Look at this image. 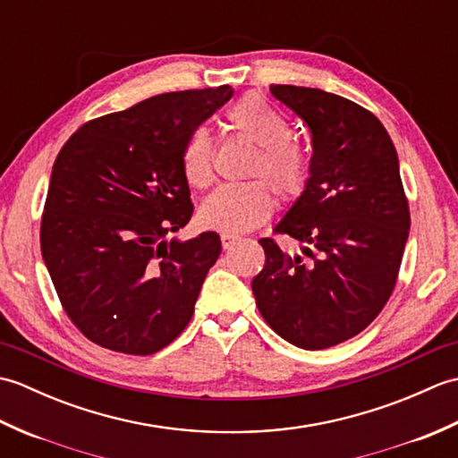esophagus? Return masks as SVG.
I'll list each match as a JSON object with an SVG mask.
<instances>
[{
	"mask_svg": "<svg viewBox=\"0 0 458 458\" xmlns=\"http://www.w3.org/2000/svg\"><path fill=\"white\" fill-rule=\"evenodd\" d=\"M220 240H222V248H224V250H230V248H234V246L238 244L240 236H234V234H222Z\"/></svg>",
	"mask_w": 458,
	"mask_h": 458,
	"instance_id": "obj_1",
	"label": "esophagus"
}]
</instances>
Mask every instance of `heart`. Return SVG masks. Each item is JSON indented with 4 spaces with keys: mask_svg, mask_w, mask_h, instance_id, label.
<instances>
[{
    "mask_svg": "<svg viewBox=\"0 0 458 458\" xmlns=\"http://www.w3.org/2000/svg\"><path fill=\"white\" fill-rule=\"evenodd\" d=\"M228 123L259 151L251 174H261L281 200H295L305 191L310 159L301 143L289 138L291 123L258 94H248L228 110ZM182 174L191 187L204 189L214 179V149L210 133L194 128L181 153ZM274 210V194L264 181L222 184L200 204L199 218L204 228L222 234L254 230Z\"/></svg>",
    "mask_w": 458,
    "mask_h": 458,
    "instance_id": "b5f03b06",
    "label": "heart"
}]
</instances>
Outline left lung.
I'll use <instances>...</instances> for the list:
<instances>
[{"mask_svg":"<svg viewBox=\"0 0 458 458\" xmlns=\"http://www.w3.org/2000/svg\"><path fill=\"white\" fill-rule=\"evenodd\" d=\"M269 90L310 131L307 187L274 228L301 242L306 258L261 238L266 264L251 291L281 338L320 350L362 333L387 303L410 208L392 138L372 112L318 89Z\"/></svg>","mask_w":458,"mask_h":458,"instance_id":"8db88e82","label":"left lung"}]
</instances>
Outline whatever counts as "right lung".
Instances as JSON below:
<instances>
[{"label":"right lung","instance_id":"obj_1","mask_svg":"<svg viewBox=\"0 0 458 458\" xmlns=\"http://www.w3.org/2000/svg\"><path fill=\"white\" fill-rule=\"evenodd\" d=\"M232 94L224 84L153 96L84 123L56 155L41 251L66 315L92 343L145 356L189 325L222 244L216 232L165 236L192 216L184 141Z\"/></svg>","mask_w":458,"mask_h":458}]
</instances>
